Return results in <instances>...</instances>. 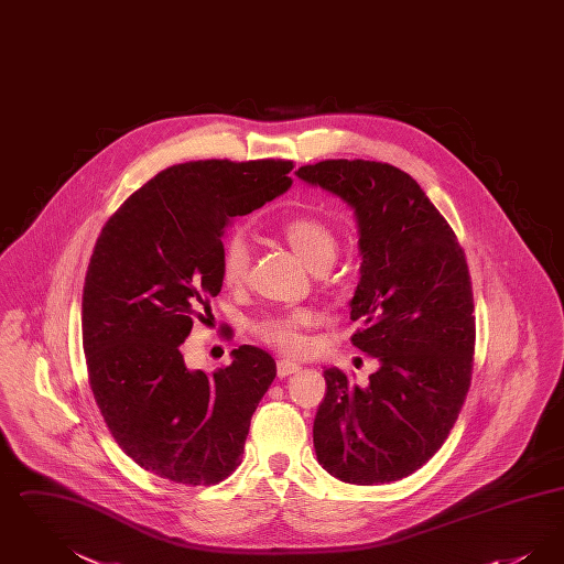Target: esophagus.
<instances>
[{
  "mask_svg": "<svg viewBox=\"0 0 564 564\" xmlns=\"http://www.w3.org/2000/svg\"><path fill=\"white\" fill-rule=\"evenodd\" d=\"M295 372H300V366L294 364V361L281 359V361L276 364V376H279V378H288V376L295 375Z\"/></svg>",
  "mask_w": 564,
  "mask_h": 564,
  "instance_id": "34e87169",
  "label": "esophagus"
}]
</instances>
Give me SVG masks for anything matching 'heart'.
<instances>
[{
  "instance_id": "heart-1",
  "label": "heart",
  "mask_w": 564,
  "mask_h": 564,
  "mask_svg": "<svg viewBox=\"0 0 564 564\" xmlns=\"http://www.w3.org/2000/svg\"><path fill=\"white\" fill-rule=\"evenodd\" d=\"M283 237L295 256L315 272L332 267L338 253L334 230L317 217L297 215L285 221ZM249 269V242L242 232H232L221 245V276L228 285H239ZM317 322L313 311L297 308L283 315H270L256 325V334L274 349L295 355L304 349V329Z\"/></svg>"
}]
</instances>
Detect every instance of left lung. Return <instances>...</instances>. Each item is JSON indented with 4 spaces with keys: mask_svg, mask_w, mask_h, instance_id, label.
Segmentation results:
<instances>
[{
    "mask_svg": "<svg viewBox=\"0 0 564 564\" xmlns=\"http://www.w3.org/2000/svg\"><path fill=\"white\" fill-rule=\"evenodd\" d=\"M295 175L347 203L359 232L352 345L380 368L366 387L325 370L313 442L343 482L402 480L435 455L455 425L474 366V294L448 221L398 166L323 161Z\"/></svg>",
    "mask_w": 564,
    "mask_h": 564,
    "instance_id": "obj_1",
    "label": "left lung"
}]
</instances>
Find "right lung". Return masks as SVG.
Segmentation results:
<instances>
[{"mask_svg":"<svg viewBox=\"0 0 564 564\" xmlns=\"http://www.w3.org/2000/svg\"><path fill=\"white\" fill-rule=\"evenodd\" d=\"M290 161L164 169L104 226L84 279L88 380L118 446L171 482L209 486L241 463L251 416L276 376L267 350L189 370L182 345L221 290V237L292 186Z\"/></svg>","mask_w":564,"mask_h":564,"instance_id":"add662e5","label":"right lung"}]
</instances>
